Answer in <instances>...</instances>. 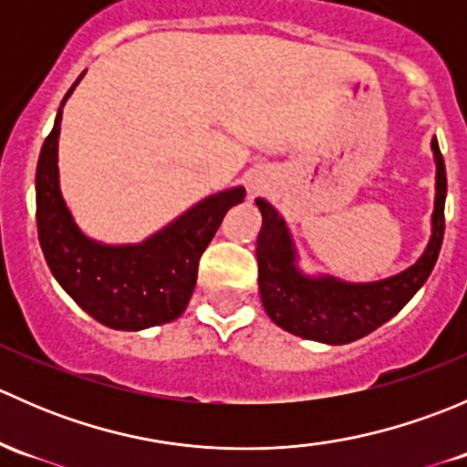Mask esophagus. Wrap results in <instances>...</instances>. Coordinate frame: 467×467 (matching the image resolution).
Instances as JSON below:
<instances>
[{
    "instance_id": "34e87169",
    "label": "esophagus",
    "mask_w": 467,
    "mask_h": 467,
    "mask_svg": "<svg viewBox=\"0 0 467 467\" xmlns=\"http://www.w3.org/2000/svg\"><path fill=\"white\" fill-rule=\"evenodd\" d=\"M253 190H257V187H255V185H253Z\"/></svg>"
}]
</instances>
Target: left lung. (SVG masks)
Instances as JSON below:
<instances>
[{"mask_svg":"<svg viewBox=\"0 0 467 467\" xmlns=\"http://www.w3.org/2000/svg\"><path fill=\"white\" fill-rule=\"evenodd\" d=\"M436 203L431 214V239L413 266L389 280L350 285L329 275L309 277L296 266V251L285 219L275 207L257 199L262 230L257 234L260 296L268 318L296 337L343 346L366 337L393 318L427 282L438 260L445 233L447 176L436 138Z\"/></svg>","mask_w":467,"mask_h":467,"instance_id":"8db88e82","label":"left lung"}]
</instances>
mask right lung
<instances>
[{
    "label": "right lung",
    "instance_id": "1",
    "mask_svg": "<svg viewBox=\"0 0 467 467\" xmlns=\"http://www.w3.org/2000/svg\"><path fill=\"white\" fill-rule=\"evenodd\" d=\"M77 78V83L81 81ZM65 94L36 169V223L47 266L58 285L99 323L112 329L153 327L185 312L199 275V260L225 212L242 203L244 187L196 203L142 244L106 246L81 233L58 185V135Z\"/></svg>",
    "mask_w": 467,
    "mask_h": 467
}]
</instances>
